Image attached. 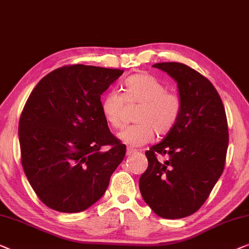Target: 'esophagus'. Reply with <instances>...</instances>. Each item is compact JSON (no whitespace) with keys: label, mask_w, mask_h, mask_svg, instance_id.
I'll return each instance as SVG.
<instances>
[{"label":"esophagus","mask_w":249,"mask_h":249,"mask_svg":"<svg viewBox=\"0 0 249 249\" xmlns=\"http://www.w3.org/2000/svg\"><path fill=\"white\" fill-rule=\"evenodd\" d=\"M136 153H137V150L131 148V147H128V148H127V155H128V156H131V155L136 154Z\"/></svg>","instance_id":"34e87169"}]
</instances>
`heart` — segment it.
Returning <instances> with one entry per match:
<instances>
[{"label":"heart","mask_w":249,"mask_h":249,"mask_svg":"<svg viewBox=\"0 0 249 249\" xmlns=\"http://www.w3.org/2000/svg\"><path fill=\"white\" fill-rule=\"evenodd\" d=\"M122 93L107 92L101 102L107 124L114 129L124 124L125 104L139 106L135 114L136 124L119 133L124 143L142 147L150 142L155 135L166 136L176 127L183 112V100L178 93L168 91L167 86L153 75L138 73L122 83Z\"/></svg>","instance_id":"1"}]
</instances>
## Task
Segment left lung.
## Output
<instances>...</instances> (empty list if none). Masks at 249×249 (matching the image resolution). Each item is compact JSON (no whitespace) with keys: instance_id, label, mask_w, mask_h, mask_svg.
<instances>
[{"instance_id":"left-lung-1","label":"left lung","mask_w":249,"mask_h":249,"mask_svg":"<svg viewBox=\"0 0 249 249\" xmlns=\"http://www.w3.org/2000/svg\"><path fill=\"white\" fill-rule=\"evenodd\" d=\"M178 82L181 119L166 137L146 151L148 167L140 176L142 199L165 219L191 215L202 207L225 168L229 142L222 101L212 83L181 63H157ZM166 156L165 161L157 160Z\"/></svg>"}]
</instances>
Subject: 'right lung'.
Masks as SVG:
<instances>
[{"instance_id":"obj_1","label":"right lung","mask_w":249,"mask_h":249,"mask_svg":"<svg viewBox=\"0 0 249 249\" xmlns=\"http://www.w3.org/2000/svg\"><path fill=\"white\" fill-rule=\"evenodd\" d=\"M124 71L66 65L42 77L19 121L21 164L37 196L73 213L94 204L124 160L125 145L111 133L101 94ZM109 145L107 152L100 150Z\"/></svg>"}]
</instances>
